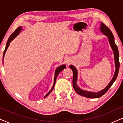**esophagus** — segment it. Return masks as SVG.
<instances>
[{
    "instance_id": "1",
    "label": "esophagus",
    "mask_w": 123,
    "mask_h": 123,
    "mask_svg": "<svg viewBox=\"0 0 123 123\" xmlns=\"http://www.w3.org/2000/svg\"><path fill=\"white\" fill-rule=\"evenodd\" d=\"M72 58H70V57H68V58H67L66 59V60H65V62H66L67 64H69L72 62Z\"/></svg>"
}]
</instances>
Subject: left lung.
I'll return each mask as SVG.
<instances>
[{
	"instance_id": "1",
	"label": "left lung",
	"mask_w": 123,
	"mask_h": 123,
	"mask_svg": "<svg viewBox=\"0 0 123 123\" xmlns=\"http://www.w3.org/2000/svg\"><path fill=\"white\" fill-rule=\"evenodd\" d=\"M100 30L102 32V33L104 35H106L108 37V40L110 43V45L111 49L113 51L114 58H115V71L114 73V75L113 76V78L109 83V85L105 87L104 90H102L100 91L97 92H90L87 91L83 90L80 89V87L78 86L77 85V78H78V72H77V69L75 68L73 65H70L69 67L73 71V86L74 88V90L75 91L77 92V93L82 96H85L88 98H98V97H101L103 96L106 92L109 90V89L111 87L112 84L115 82L116 79L117 78V75H118L119 70V67H120V63H119V54L118 49H117V45L115 44V41H114V35L112 34V32L111 30L109 29V28L106 26L105 24L103 23H101L100 26Z\"/></svg>"
}]
</instances>
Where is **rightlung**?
<instances>
[{
	"mask_svg": "<svg viewBox=\"0 0 123 123\" xmlns=\"http://www.w3.org/2000/svg\"><path fill=\"white\" fill-rule=\"evenodd\" d=\"M22 30V26L19 27H18L16 30H15L14 32H13V33H12V35H11V36H10L9 38H8V40L7 43H6V49H5V50H4V53H3V60L4 59L5 54H6V50H7L8 46H9V43H11V42L12 41V40H13V39H14V38L15 37H16L18 35H19V32L21 31ZM65 67H66V65H60V66L58 67V68H57L56 69V70H55V72L54 80V84H53V87H52V88H51V90H50V91L48 93H47L46 95L45 96L44 98H45V97L48 96L50 93V92H51L52 91H53L54 87L55 82H56V80L57 76H58V75L59 74V73L60 72L62 71V70H63L65 68Z\"/></svg>",
	"mask_w": 123,
	"mask_h": 123,
	"instance_id": "1",
	"label": "right lung"
}]
</instances>
